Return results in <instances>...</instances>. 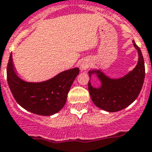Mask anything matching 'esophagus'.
<instances>
[{
	"label": "esophagus",
	"instance_id": "esophagus-1",
	"mask_svg": "<svg viewBox=\"0 0 152 152\" xmlns=\"http://www.w3.org/2000/svg\"><path fill=\"white\" fill-rule=\"evenodd\" d=\"M89 66H90V62L87 60H83V61H82V62L80 65V69L82 70V71L87 70L89 68Z\"/></svg>",
	"mask_w": 152,
	"mask_h": 152
}]
</instances>
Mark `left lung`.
<instances>
[{
  "label": "left lung",
  "instance_id": "left-lung-1",
  "mask_svg": "<svg viewBox=\"0 0 152 152\" xmlns=\"http://www.w3.org/2000/svg\"><path fill=\"white\" fill-rule=\"evenodd\" d=\"M133 44L138 52V62L136 67L129 73L121 78L112 79L101 70L88 72L91 78L93 74H96L101 82V86L97 88L92 87L91 80L88 83L91 99L99 108L109 112H118L132 104L139 95L144 83L145 68L140 48L134 40Z\"/></svg>",
  "mask_w": 152,
  "mask_h": 152
}]
</instances>
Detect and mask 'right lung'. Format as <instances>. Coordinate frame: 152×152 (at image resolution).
Segmentation results:
<instances>
[{
	"mask_svg": "<svg viewBox=\"0 0 152 152\" xmlns=\"http://www.w3.org/2000/svg\"><path fill=\"white\" fill-rule=\"evenodd\" d=\"M79 72V68H74L46 81L26 82L16 73L11 54L7 67V80L12 95L24 109L40 115H51L64 107L70 87Z\"/></svg>",
	"mask_w": 152,
	"mask_h": 152,
	"instance_id": "add662e5",
	"label": "right lung"
}]
</instances>
